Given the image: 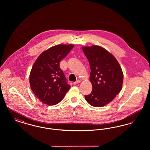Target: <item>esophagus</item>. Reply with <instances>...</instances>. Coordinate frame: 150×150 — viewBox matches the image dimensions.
<instances>
[{
	"label": "esophagus",
	"instance_id": "obj_1",
	"mask_svg": "<svg viewBox=\"0 0 150 150\" xmlns=\"http://www.w3.org/2000/svg\"><path fill=\"white\" fill-rule=\"evenodd\" d=\"M80 83V80H78L77 81H76L75 82H74V84L75 85H76V84H78Z\"/></svg>",
	"mask_w": 150,
	"mask_h": 150
}]
</instances>
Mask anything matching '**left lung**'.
I'll return each instance as SVG.
<instances>
[{
	"instance_id": "obj_1",
	"label": "left lung",
	"mask_w": 150,
	"mask_h": 150,
	"mask_svg": "<svg viewBox=\"0 0 150 150\" xmlns=\"http://www.w3.org/2000/svg\"><path fill=\"white\" fill-rule=\"evenodd\" d=\"M82 50L89 63V80L92 85V92L85 96V98L92 106H104L121 91L123 82L121 67L115 57L101 47H83Z\"/></svg>"
}]
</instances>
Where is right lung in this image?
I'll list each match as a JSON object with an SVG mask.
<instances>
[{
  "instance_id": "add662e5",
  "label": "right lung",
  "mask_w": 150,
  "mask_h": 150,
  "mask_svg": "<svg viewBox=\"0 0 150 150\" xmlns=\"http://www.w3.org/2000/svg\"><path fill=\"white\" fill-rule=\"evenodd\" d=\"M73 47V44L53 46L42 53L33 64L30 74V86L36 97L44 103L57 105L70 89L59 62Z\"/></svg>"
}]
</instances>
